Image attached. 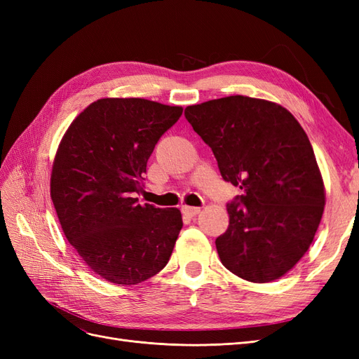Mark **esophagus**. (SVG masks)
I'll list each match as a JSON object with an SVG mask.
<instances>
[{
    "instance_id": "34e87169",
    "label": "esophagus",
    "mask_w": 359,
    "mask_h": 359,
    "mask_svg": "<svg viewBox=\"0 0 359 359\" xmlns=\"http://www.w3.org/2000/svg\"><path fill=\"white\" fill-rule=\"evenodd\" d=\"M181 211H182L184 215L194 217V215H198V214L201 212V208H198V206H187V205H184L182 208H181Z\"/></svg>"
}]
</instances>
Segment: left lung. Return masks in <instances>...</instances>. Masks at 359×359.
I'll return each instance as SVG.
<instances>
[{
	"label": "left lung",
	"instance_id": "left-lung-1",
	"mask_svg": "<svg viewBox=\"0 0 359 359\" xmlns=\"http://www.w3.org/2000/svg\"><path fill=\"white\" fill-rule=\"evenodd\" d=\"M184 115L222 178L243 190L227 203L229 226L215 240L222 264L253 283L285 276L309 250L325 205L306 132L283 106L244 95L187 106Z\"/></svg>",
	"mask_w": 359,
	"mask_h": 359
}]
</instances>
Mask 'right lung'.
Listing matches in <instances>:
<instances>
[{"instance_id": "right-lung-1", "label": "right lung", "mask_w": 359, "mask_h": 359, "mask_svg": "<svg viewBox=\"0 0 359 359\" xmlns=\"http://www.w3.org/2000/svg\"><path fill=\"white\" fill-rule=\"evenodd\" d=\"M182 114L145 99H102L76 116L53 161L50 198L64 235L95 274L137 285L166 266L178 208L140 205L147 163Z\"/></svg>"}]
</instances>
